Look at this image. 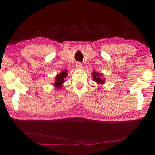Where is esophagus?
<instances>
[{"label":"esophagus","mask_w":155,"mask_h":155,"mask_svg":"<svg viewBox=\"0 0 155 155\" xmlns=\"http://www.w3.org/2000/svg\"><path fill=\"white\" fill-rule=\"evenodd\" d=\"M76 68H77V69H82L83 64L80 62H77V64H76Z\"/></svg>","instance_id":"34e87169"}]
</instances>
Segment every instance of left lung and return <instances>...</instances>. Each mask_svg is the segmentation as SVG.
<instances>
[{
    "instance_id": "left-lung-1",
    "label": "left lung",
    "mask_w": 155,
    "mask_h": 155,
    "mask_svg": "<svg viewBox=\"0 0 155 155\" xmlns=\"http://www.w3.org/2000/svg\"><path fill=\"white\" fill-rule=\"evenodd\" d=\"M92 77H93V80L95 81V82L98 84V85H103L105 82V78H103L102 77V74H100V73L97 72L96 71L92 72Z\"/></svg>"
}]
</instances>
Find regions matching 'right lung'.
<instances>
[{
	"label": "right lung",
	"mask_w": 155,
	"mask_h": 155,
	"mask_svg": "<svg viewBox=\"0 0 155 155\" xmlns=\"http://www.w3.org/2000/svg\"><path fill=\"white\" fill-rule=\"evenodd\" d=\"M68 76V71L66 70H62L60 72V74H57L55 78H54V83H53V85L57 89H61L62 87V85L65 82V78Z\"/></svg>",
	"instance_id": "right-lung-1"
}]
</instances>
